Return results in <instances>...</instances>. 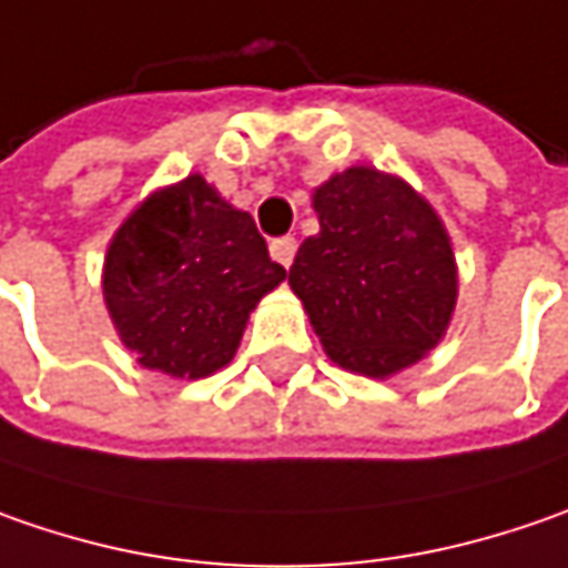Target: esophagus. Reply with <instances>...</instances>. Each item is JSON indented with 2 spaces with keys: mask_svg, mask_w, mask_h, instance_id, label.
Instances as JSON below:
<instances>
[{
  "mask_svg": "<svg viewBox=\"0 0 568 568\" xmlns=\"http://www.w3.org/2000/svg\"><path fill=\"white\" fill-rule=\"evenodd\" d=\"M295 251H298V244H295V237H276L273 244H270V254L273 260L280 263V266H292V260H295Z\"/></svg>",
  "mask_w": 568,
  "mask_h": 568,
  "instance_id": "1",
  "label": "esophagus"
}]
</instances>
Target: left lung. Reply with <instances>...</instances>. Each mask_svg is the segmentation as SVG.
Returning a JSON list of instances; mask_svg holds the SVG:
<instances>
[{"label":"left lung","instance_id":"obj_1","mask_svg":"<svg viewBox=\"0 0 568 568\" xmlns=\"http://www.w3.org/2000/svg\"><path fill=\"white\" fill-rule=\"evenodd\" d=\"M321 232L302 241L288 285L324 353L365 378L426 358L457 305V260L445 222L413 186L353 164L314 190Z\"/></svg>","mask_w":568,"mask_h":568}]
</instances>
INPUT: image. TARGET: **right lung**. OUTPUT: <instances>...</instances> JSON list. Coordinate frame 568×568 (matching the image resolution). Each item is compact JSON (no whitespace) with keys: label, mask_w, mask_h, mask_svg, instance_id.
Instances as JSON below:
<instances>
[{"label":"right lung","mask_w":568,"mask_h":568,"mask_svg":"<svg viewBox=\"0 0 568 568\" xmlns=\"http://www.w3.org/2000/svg\"><path fill=\"white\" fill-rule=\"evenodd\" d=\"M285 280L251 212L203 174L152 190L113 232L101 292L142 368L210 378L235 358L251 311Z\"/></svg>","instance_id":"add662e5"}]
</instances>
